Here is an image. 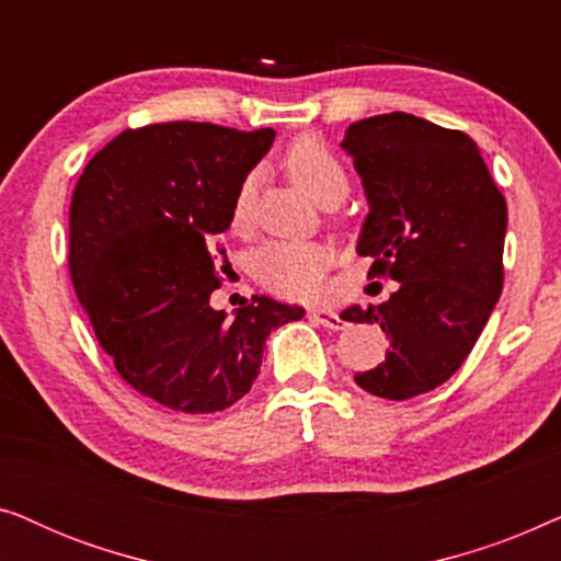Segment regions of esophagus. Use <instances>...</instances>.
<instances>
[{
  "mask_svg": "<svg viewBox=\"0 0 561 561\" xmlns=\"http://www.w3.org/2000/svg\"><path fill=\"white\" fill-rule=\"evenodd\" d=\"M309 317L317 321V324H321V327L334 329V332H340V329L344 327V321H342L340 313L332 311V309H311Z\"/></svg>",
  "mask_w": 561,
  "mask_h": 561,
  "instance_id": "1",
  "label": "esophagus"
}]
</instances>
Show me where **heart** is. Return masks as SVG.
I'll return each mask as SVG.
<instances>
[{
	"label": "heart",
	"mask_w": 561,
	"mask_h": 561,
	"mask_svg": "<svg viewBox=\"0 0 561 561\" xmlns=\"http://www.w3.org/2000/svg\"><path fill=\"white\" fill-rule=\"evenodd\" d=\"M283 165L298 186H304L319 204L342 202L347 196L350 179L340 158L319 137L304 135L288 145ZM257 173H248L237 183L229 206V225L237 232L250 229L255 219ZM332 267V252L319 242L306 240H273L252 257V273L273 294L313 301L327 290V273Z\"/></svg>",
	"instance_id": "b5f03b06"
}]
</instances>
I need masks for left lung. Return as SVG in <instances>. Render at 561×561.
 Masks as SVG:
<instances>
[{"instance_id":"obj_1","label":"left lung","mask_w":561,"mask_h":561,"mask_svg":"<svg viewBox=\"0 0 561 561\" xmlns=\"http://www.w3.org/2000/svg\"><path fill=\"white\" fill-rule=\"evenodd\" d=\"M342 148L363 179L367 211L357 240L370 278L398 280L380 306H350L344 321L380 324L386 363L357 373L367 393L405 401L449 380L470 355L503 290L508 227L478 145L405 112L350 125Z\"/></svg>"}]
</instances>
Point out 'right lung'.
Returning <instances> with one entry per match:
<instances>
[{
  "label": "right lung",
  "mask_w": 561,
  "mask_h": 561,
  "mask_svg": "<svg viewBox=\"0 0 561 561\" xmlns=\"http://www.w3.org/2000/svg\"><path fill=\"white\" fill-rule=\"evenodd\" d=\"M271 127L209 122L125 129L83 168L71 202L68 267L79 304L137 393L181 413L225 411L255 382L267 334L304 317L267 296L211 309V252Z\"/></svg>",
  "instance_id": "obj_1"
}]
</instances>
